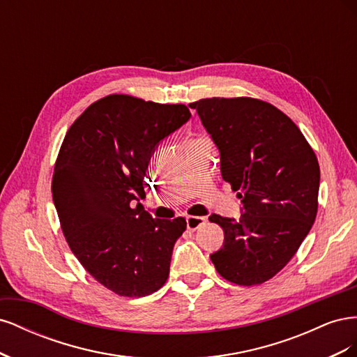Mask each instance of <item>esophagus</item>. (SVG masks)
Returning a JSON list of instances; mask_svg holds the SVG:
<instances>
[{
  "mask_svg": "<svg viewBox=\"0 0 357 357\" xmlns=\"http://www.w3.org/2000/svg\"><path fill=\"white\" fill-rule=\"evenodd\" d=\"M204 223H205V218H199V215H188L186 218V225L189 231H197Z\"/></svg>",
  "mask_w": 357,
  "mask_h": 357,
  "instance_id": "esophagus-1",
  "label": "esophagus"
}]
</instances>
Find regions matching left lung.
I'll return each mask as SVG.
<instances>
[{
  "instance_id": "left-lung-1",
  "label": "left lung",
  "mask_w": 357,
  "mask_h": 357,
  "mask_svg": "<svg viewBox=\"0 0 357 357\" xmlns=\"http://www.w3.org/2000/svg\"><path fill=\"white\" fill-rule=\"evenodd\" d=\"M189 107L219 149L223 180L243 202L240 220L208 218L225 232L211 262L231 283L268 282L295 256L316 220L317 158L291 119L269 102L240 96Z\"/></svg>"
}]
</instances>
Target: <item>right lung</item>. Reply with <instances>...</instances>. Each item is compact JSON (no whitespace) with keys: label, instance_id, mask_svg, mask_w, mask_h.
Segmentation results:
<instances>
[{"label":"right lung","instance_id":"right-lung-1","mask_svg":"<svg viewBox=\"0 0 357 357\" xmlns=\"http://www.w3.org/2000/svg\"><path fill=\"white\" fill-rule=\"evenodd\" d=\"M189 119L185 104L113 93L63 138L52 178L61 228L86 271L116 295L146 296L167 282L186 220L153 219L139 199L155 149Z\"/></svg>","mask_w":357,"mask_h":357}]
</instances>
